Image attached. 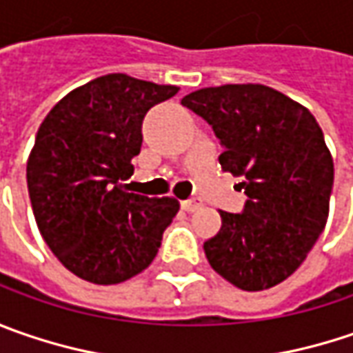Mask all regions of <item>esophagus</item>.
Here are the masks:
<instances>
[{"label": "esophagus", "mask_w": 353, "mask_h": 353, "mask_svg": "<svg viewBox=\"0 0 353 353\" xmlns=\"http://www.w3.org/2000/svg\"><path fill=\"white\" fill-rule=\"evenodd\" d=\"M181 209L188 211V213H192L195 209H199V201H195V199H185V201H181Z\"/></svg>", "instance_id": "obj_1"}]
</instances>
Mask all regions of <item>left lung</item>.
Here are the masks:
<instances>
[{"label":"left lung","instance_id":"left-lung-1","mask_svg":"<svg viewBox=\"0 0 353 353\" xmlns=\"http://www.w3.org/2000/svg\"><path fill=\"white\" fill-rule=\"evenodd\" d=\"M181 104L221 140L219 163L245 177L243 213L221 211L203 243L217 274L241 290H267L304 263L328 221L334 160L306 106L265 85L199 88Z\"/></svg>","mask_w":353,"mask_h":353}]
</instances>
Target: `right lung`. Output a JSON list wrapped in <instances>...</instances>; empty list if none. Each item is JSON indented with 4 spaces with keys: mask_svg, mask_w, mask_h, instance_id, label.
<instances>
[{
    "mask_svg": "<svg viewBox=\"0 0 353 353\" xmlns=\"http://www.w3.org/2000/svg\"><path fill=\"white\" fill-rule=\"evenodd\" d=\"M177 86L122 72L70 90L41 122L27 160V188L39 231L79 279L118 284L150 267L179 211L174 197L128 192L142 120Z\"/></svg>",
    "mask_w": 353,
    "mask_h": 353,
    "instance_id": "1",
    "label": "right lung"
}]
</instances>
